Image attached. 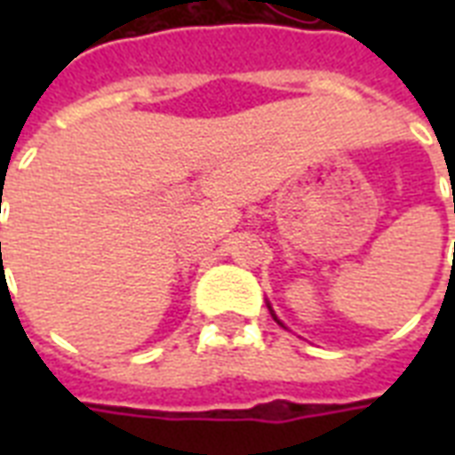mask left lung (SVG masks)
Instances as JSON below:
<instances>
[{
	"instance_id": "obj_1",
	"label": "left lung",
	"mask_w": 455,
	"mask_h": 455,
	"mask_svg": "<svg viewBox=\"0 0 455 455\" xmlns=\"http://www.w3.org/2000/svg\"><path fill=\"white\" fill-rule=\"evenodd\" d=\"M267 307H269V311H271V316H274V321H276V323H281V321H278L276 314H274V309H271V304H269V302H267ZM281 325H283V323H281Z\"/></svg>"
}]
</instances>
